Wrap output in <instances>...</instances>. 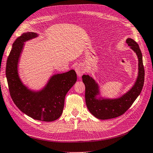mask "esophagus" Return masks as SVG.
<instances>
[{
	"label": "esophagus",
	"mask_w": 153,
	"mask_h": 153,
	"mask_svg": "<svg viewBox=\"0 0 153 153\" xmlns=\"http://www.w3.org/2000/svg\"><path fill=\"white\" fill-rule=\"evenodd\" d=\"M76 72L77 77L79 78H81L82 76L84 74V73H85V69H84V68L82 66L78 65L76 67Z\"/></svg>",
	"instance_id": "obj_1"
}]
</instances>
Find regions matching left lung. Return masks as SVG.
Listing matches in <instances>:
<instances>
[{
	"label": "left lung",
	"instance_id": "8db88e82",
	"mask_svg": "<svg viewBox=\"0 0 153 153\" xmlns=\"http://www.w3.org/2000/svg\"><path fill=\"white\" fill-rule=\"evenodd\" d=\"M130 49L138 58V76L134 85L124 94L117 98H106L100 95L98 82L89 75H83L82 82L85 85V100L88 110L99 120H108L123 114L139 97L144 82V68L142 55L138 44L131 38L126 40Z\"/></svg>",
	"mask_w": 153,
	"mask_h": 153
}]
</instances>
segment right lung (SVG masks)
I'll return each mask as SVG.
<instances>
[{
  "label": "right lung",
  "instance_id": "obj_1",
  "mask_svg": "<svg viewBox=\"0 0 153 153\" xmlns=\"http://www.w3.org/2000/svg\"><path fill=\"white\" fill-rule=\"evenodd\" d=\"M39 36L35 32H26L13 44L7 63L6 74L12 99L18 109L34 120L53 121L63 112L65 95L77 81L75 71L51 76L39 90H31L22 82L18 72V64L25 42Z\"/></svg>",
  "mask_w": 153,
  "mask_h": 153
}]
</instances>
